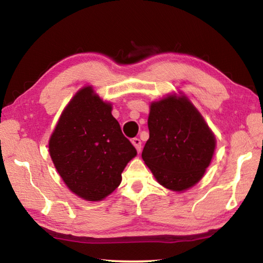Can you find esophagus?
Wrapping results in <instances>:
<instances>
[{"instance_id": "34e87169", "label": "esophagus", "mask_w": 263, "mask_h": 263, "mask_svg": "<svg viewBox=\"0 0 263 263\" xmlns=\"http://www.w3.org/2000/svg\"><path fill=\"white\" fill-rule=\"evenodd\" d=\"M131 142H132V145L136 147L137 152L140 153V151H141V141H140L139 138H133V139L131 140Z\"/></svg>"}]
</instances>
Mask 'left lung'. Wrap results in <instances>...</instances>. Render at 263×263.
<instances>
[{
    "mask_svg": "<svg viewBox=\"0 0 263 263\" xmlns=\"http://www.w3.org/2000/svg\"><path fill=\"white\" fill-rule=\"evenodd\" d=\"M149 138L141 158L159 184L183 193L202 180L215 154L217 140L198 109L184 92L152 101Z\"/></svg>",
    "mask_w": 263,
    "mask_h": 263,
    "instance_id": "left-lung-1",
    "label": "left lung"
}]
</instances>
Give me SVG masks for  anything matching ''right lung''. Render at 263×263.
Here are the masks:
<instances>
[{
	"label": "right lung",
	"mask_w": 263,
	"mask_h": 263,
	"mask_svg": "<svg viewBox=\"0 0 263 263\" xmlns=\"http://www.w3.org/2000/svg\"><path fill=\"white\" fill-rule=\"evenodd\" d=\"M92 86H84L62 110L48 140L53 164L67 188L88 202H100L122 182L137 155L112 114Z\"/></svg>",
	"instance_id": "1"
}]
</instances>
